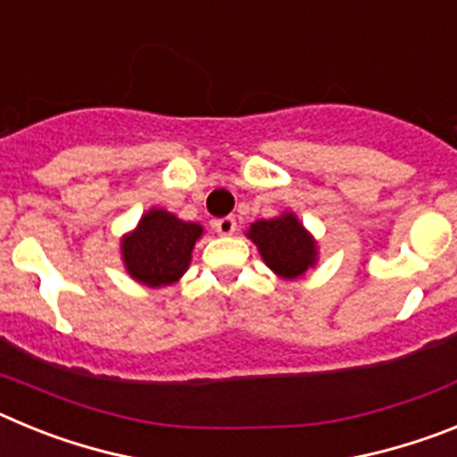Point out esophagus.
I'll return each mask as SVG.
<instances>
[{
	"mask_svg": "<svg viewBox=\"0 0 457 457\" xmlns=\"http://www.w3.org/2000/svg\"><path fill=\"white\" fill-rule=\"evenodd\" d=\"M215 231L220 236H233L236 233V220L233 217H221V220L215 221Z\"/></svg>",
	"mask_w": 457,
	"mask_h": 457,
	"instance_id": "esophagus-1",
	"label": "esophagus"
}]
</instances>
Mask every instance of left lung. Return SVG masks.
<instances>
[{"instance_id": "8db88e82", "label": "left lung", "mask_w": 457, "mask_h": 457, "mask_svg": "<svg viewBox=\"0 0 457 457\" xmlns=\"http://www.w3.org/2000/svg\"><path fill=\"white\" fill-rule=\"evenodd\" d=\"M245 236L256 245L263 263L278 278L295 281L318 265V240L290 210L272 220L253 221Z\"/></svg>"}]
</instances>
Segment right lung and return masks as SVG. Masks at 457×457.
<instances>
[{
	"instance_id": "right-lung-1",
	"label": "right lung",
	"mask_w": 457,
	"mask_h": 457,
	"mask_svg": "<svg viewBox=\"0 0 457 457\" xmlns=\"http://www.w3.org/2000/svg\"><path fill=\"white\" fill-rule=\"evenodd\" d=\"M204 226L185 221L164 208H148L130 233L120 237L125 272L146 288H164L180 281L192 263L194 245Z\"/></svg>"
}]
</instances>
